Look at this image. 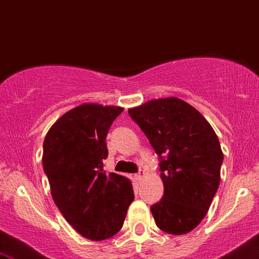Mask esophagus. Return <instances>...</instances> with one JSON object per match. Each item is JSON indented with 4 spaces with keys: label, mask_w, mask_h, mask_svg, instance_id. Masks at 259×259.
<instances>
[{
    "label": "esophagus",
    "mask_w": 259,
    "mask_h": 259,
    "mask_svg": "<svg viewBox=\"0 0 259 259\" xmlns=\"http://www.w3.org/2000/svg\"><path fill=\"white\" fill-rule=\"evenodd\" d=\"M144 175H145V171L144 170H140L139 173L135 174V179L139 180V181H141L142 178H144Z\"/></svg>",
    "instance_id": "obj_1"
}]
</instances>
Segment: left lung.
Here are the masks:
<instances>
[{"label":"left lung","mask_w":259,"mask_h":259,"mask_svg":"<svg viewBox=\"0 0 259 259\" xmlns=\"http://www.w3.org/2000/svg\"><path fill=\"white\" fill-rule=\"evenodd\" d=\"M127 112L159 156L164 195L151 206L156 225L167 234L190 233L206 217L221 183L218 136L197 109L177 97Z\"/></svg>","instance_id":"1"}]
</instances>
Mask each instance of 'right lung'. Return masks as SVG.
Instances as JSON below:
<instances>
[{
    "mask_svg": "<svg viewBox=\"0 0 259 259\" xmlns=\"http://www.w3.org/2000/svg\"><path fill=\"white\" fill-rule=\"evenodd\" d=\"M123 109L80 105L62 115L44 141L42 164L53 201L65 221L94 241L120 230L134 201L132 181L103 170L107 134Z\"/></svg>",
    "mask_w": 259,
    "mask_h": 259,
    "instance_id": "1",
    "label": "right lung"
}]
</instances>
